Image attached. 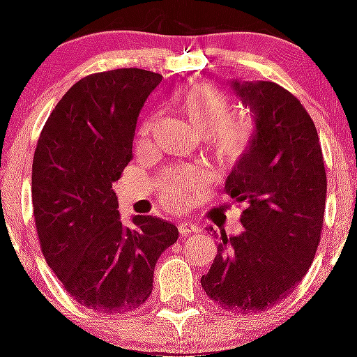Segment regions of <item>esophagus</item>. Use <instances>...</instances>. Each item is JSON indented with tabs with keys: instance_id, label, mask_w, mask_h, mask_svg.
Returning <instances> with one entry per match:
<instances>
[{
	"instance_id": "1",
	"label": "esophagus",
	"mask_w": 357,
	"mask_h": 357,
	"mask_svg": "<svg viewBox=\"0 0 357 357\" xmlns=\"http://www.w3.org/2000/svg\"><path fill=\"white\" fill-rule=\"evenodd\" d=\"M178 230L181 235H192L197 234L200 228L195 223H192V221H181V223H178Z\"/></svg>"
}]
</instances>
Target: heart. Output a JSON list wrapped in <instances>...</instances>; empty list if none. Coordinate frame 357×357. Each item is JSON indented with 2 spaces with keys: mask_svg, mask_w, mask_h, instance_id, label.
Here are the masks:
<instances>
[{
  "mask_svg": "<svg viewBox=\"0 0 357 357\" xmlns=\"http://www.w3.org/2000/svg\"><path fill=\"white\" fill-rule=\"evenodd\" d=\"M178 106L188 122L206 139L207 151L214 164L231 169L241 164L251 151L256 139V123L245 112H231V99L211 83H192L178 96ZM157 119L150 116L139 129V143L153 136ZM199 185V176L192 169L172 171L158 181V199L167 209L179 211L188 202V193Z\"/></svg>",
  "mask_w": 357,
  "mask_h": 357,
  "instance_id": "heart-1",
  "label": "heart"
}]
</instances>
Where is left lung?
Here are the masks:
<instances>
[{
	"mask_svg": "<svg viewBox=\"0 0 357 357\" xmlns=\"http://www.w3.org/2000/svg\"><path fill=\"white\" fill-rule=\"evenodd\" d=\"M256 120V139L225 193L242 204L241 235L221 234L200 284L214 303L258 314L291 295L312 265L326 207V171L312 119L274 82H235Z\"/></svg>",
	"mask_w": 357,
	"mask_h": 357,
	"instance_id": "left-lung-1",
	"label": "left lung"
}]
</instances>
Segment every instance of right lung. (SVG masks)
Segmentation results:
<instances>
[{
    "mask_svg": "<svg viewBox=\"0 0 357 357\" xmlns=\"http://www.w3.org/2000/svg\"><path fill=\"white\" fill-rule=\"evenodd\" d=\"M158 73L112 69L76 82L52 109L33 158V211L41 252L79 305L132 312L153 289L162 252L178 228L134 216L123 228L113 183L132 158L137 116Z\"/></svg>",
    "mask_w": 357,
    "mask_h": 357,
    "instance_id": "obj_1",
    "label": "right lung"
}]
</instances>
